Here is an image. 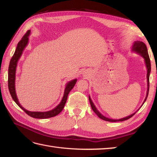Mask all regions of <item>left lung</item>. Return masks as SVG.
Wrapping results in <instances>:
<instances>
[{"label": "left lung", "mask_w": 157, "mask_h": 157, "mask_svg": "<svg viewBox=\"0 0 157 157\" xmlns=\"http://www.w3.org/2000/svg\"><path fill=\"white\" fill-rule=\"evenodd\" d=\"M132 51L134 52H136L138 53L139 55H140L144 59V61L146 63V69H147V92H146V98L144 101V102H143V104L145 102V101H146V98L148 97V92H149V77H150V73H151V60H150L149 58V55H148V50H147V47H146V44H144L143 42L141 41H136L134 42V44H133L132 46ZM89 101H90V105H91V107L93 110V111H94L96 115L98 116L99 118H101L102 120H105V121H110V122H116V121H125V120H128V119L131 118L132 117L134 116L135 115V113L137 112L136 111V113H133V114L130 115L128 117H126L124 118H122V119H109L107 117H106L103 116L101 113H100L97 109L96 108V106H94V103L92 101V100L90 97L89 96ZM142 104V105H143Z\"/></svg>", "instance_id": "1"}]
</instances>
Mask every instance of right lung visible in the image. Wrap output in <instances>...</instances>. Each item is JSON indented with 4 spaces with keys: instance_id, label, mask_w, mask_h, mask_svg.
Here are the masks:
<instances>
[{
    "instance_id": "right-lung-1",
    "label": "right lung",
    "mask_w": 157,
    "mask_h": 157,
    "mask_svg": "<svg viewBox=\"0 0 157 157\" xmlns=\"http://www.w3.org/2000/svg\"><path fill=\"white\" fill-rule=\"evenodd\" d=\"M30 30H28L26 34L23 36V37L21 38L17 46L16 50L15 51L14 55L12 56V58L9 63V72H8V86L9 92L11 95V97L13 99V101L15 102V103L20 108H21L23 111L26 113L29 116L32 117L36 118V119H47L51 118L52 117H55L59 114L62 111L65 106V105L67 99V96L69 92L74 87L75 83L77 82V79H73V80L69 82L66 85V87L65 89L64 95L61 100V102L59 103V105L56 106L55 109L46 112H34V111H29L28 110L24 109L23 106L20 105L19 101L17 99V96L15 92V73H16V67L17 65V62L19 61V58L21 57L22 52L23 50L25 48L28 43V36L30 34Z\"/></svg>"
}]
</instances>
